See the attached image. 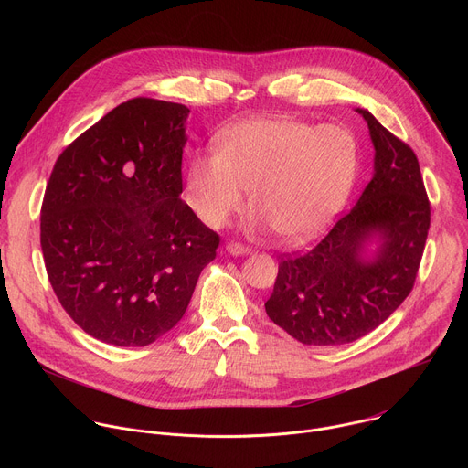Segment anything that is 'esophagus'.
I'll return each mask as SVG.
<instances>
[{
    "mask_svg": "<svg viewBox=\"0 0 468 468\" xmlns=\"http://www.w3.org/2000/svg\"><path fill=\"white\" fill-rule=\"evenodd\" d=\"M226 251H228L229 255H248V253H250V248H246V246H242V244H239V242H228V244H226Z\"/></svg>",
    "mask_w": 468,
    "mask_h": 468,
    "instance_id": "34e87169",
    "label": "esophagus"
}]
</instances>
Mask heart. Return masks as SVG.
I'll list each match as a JSON object with an SVG mask.
<instances>
[{"instance_id": "1", "label": "heart", "mask_w": 468, "mask_h": 468, "mask_svg": "<svg viewBox=\"0 0 468 468\" xmlns=\"http://www.w3.org/2000/svg\"><path fill=\"white\" fill-rule=\"evenodd\" d=\"M357 172V144L341 125L294 118H251L228 127L217 152L190 159L185 196L209 228L240 211L244 191L259 226L289 240L318 233L339 211Z\"/></svg>"}]
</instances>
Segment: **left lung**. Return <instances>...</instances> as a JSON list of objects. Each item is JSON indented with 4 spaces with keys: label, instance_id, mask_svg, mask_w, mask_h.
Here are the masks:
<instances>
[{
    "label": "left lung",
    "instance_id": "8db88e82",
    "mask_svg": "<svg viewBox=\"0 0 468 468\" xmlns=\"http://www.w3.org/2000/svg\"><path fill=\"white\" fill-rule=\"evenodd\" d=\"M356 111L368 123L374 176L311 251L283 257L264 303L274 324L309 346L354 343L385 322L415 285L430 229L415 152L367 109Z\"/></svg>",
    "mask_w": 468,
    "mask_h": 468
}]
</instances>
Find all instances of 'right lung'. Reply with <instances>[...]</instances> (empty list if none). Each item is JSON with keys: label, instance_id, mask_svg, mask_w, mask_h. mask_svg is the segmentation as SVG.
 <instances>
[{"label": "right lung", "instance_id": "add662e5", "mask_svg": "<svg viewBox=\"0 0 468 468\" xmlns=\"http://www.w3.org/2000/svg\"><path fill=\"white\" fill-rule=\"evenodd\" d=\"M188 109L135 98L66 148L49 176L40 246L72 320L114 346H148L185 314L218 235L181 199Z\"/></svg>", "mask_w": 468, "mask_h": 468}]
</instances>
